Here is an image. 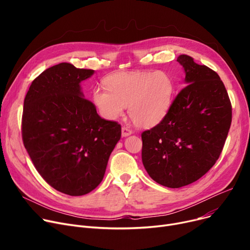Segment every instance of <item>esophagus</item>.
I'll return each instance as SVG.
<instances>
[{"instance_id":"obj_1","label":"esophagus","mask_w":250,"mask_h":250,"mask_svg":"<svg viewBox=\"0 0 250 250\" xmlns=\"http://www.w3.org/2000/svg\"><path fill=\"white\" fill-rule=\"evenodd\" d=\"M132 134H133V130L132 129H129L126 126H123V128H122V136L123 137H127V136L132 135Z\"/></svg>"}]
</instances>
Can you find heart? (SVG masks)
<instances>
[{
    "instance_id": "heart-1",
    "label": "heart",
    "mask_w": 250,
    "mask_h": 250,
    "mask_svg": "<svg viewBox=\"0 0 250 250\" xmlns=\"http://www.w3.org/2000/svg\"><path fill=\"white\" fill-rule=\"evenodd\" d=\"M105 88L92 92V102L101 117L114 121L126 106L132 122L139 127L159 124L172 102L174 83L164 71L117 72L105 79Z\"/></svg>"
}]
</instances>
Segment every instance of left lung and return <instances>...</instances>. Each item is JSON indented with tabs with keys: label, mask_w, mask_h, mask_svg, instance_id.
I'll return each mask as SVG.
<instances>
[{
	"label": "left lung",
	"mask_w": 250,
	"mask_h": 250,
	"mask_svg": "<svg viewBox=\"0 0 250 250\" xmlns=\"http://www.w3.org/2000/svg\"><path fill=\"white\" fill-rule=\"evenodd\" d=\"M183 88L163 120L142 134V161L150 177L178 188L200 179L219 159L232 122V106L219 75L181 55Z\"/></svg>",
	"instance_id": "8db88e82"
}]
</instances>
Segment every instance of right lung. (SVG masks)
<instances>
[{
  "instance_id": "obj_1",
  "label": "right lung",
  "mask_w": 250,
  "mask_h": 250,
  "mask_svg": "<svg viewBox=\"0 0 250 250\" xmlns=\"http://www.w3.org/2000/svg\"><path fill=\"white\" fill-rule=\"evenodd\" d=\"M93 74L61 62L35 78L24 99L25 149L50 187L73 196L99 186L122 136L121 125L84 98L80 83Z\"/></svg>"
}]
</instances>
